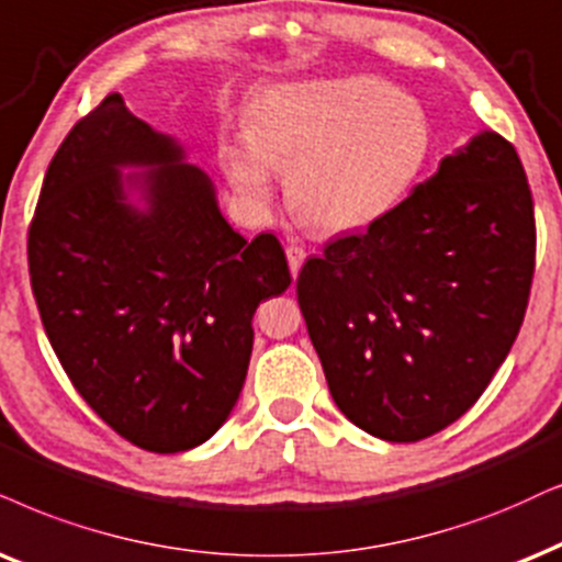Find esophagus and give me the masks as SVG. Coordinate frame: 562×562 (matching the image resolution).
Instances as JSON below:
<instances>
[{
	"instance_id": "34e87169",
	"label": "esophagus",
	"mask_w": 562,
	"mask_h": 562,
	"mask_svg": "<svg viewBox=\"0 0 562 562\" xmlns=\"http://www.w3.org/2000/svg\"><path fill=\"white\" fill-rule=\"evenodd\" d=\"M288 254V265H290V272H293V277H297V272H301L303 261H305V248L297 246V244H290L285 248Z\"/></svg>"
}]
</instances>
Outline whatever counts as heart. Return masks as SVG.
<instances>
[{"mask_svg":"<svg viewBox=\"0 0 562 562\" xmlns=\"http://www.w3.org/2000/svg\"><path fill=\"white\" fill-rule=\"evenodd\" d=\"M246 139L223 150L228 181L267 204L288 173V204L305 228H371L402 204L432 153V122L415 95L375 77L274 85L254 101Z\"/></svg>","mask_w":562,"mask_h":562,"instance_id":"obj_1","label":"heart"}]
</instances>
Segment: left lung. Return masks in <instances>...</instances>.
I'll return each mask as SVG.
<instances>
[{
    "mask_svg": "<svg viewBox=\"0 0 562 562\" xmlns=\"http://www.w3.org/2000/svg\"><path fill=\"white\" fill-rule=\"evenodd\" d=\"M535 246L521 160L485 130L366 233L305 261L297 303L347 420L392 443L459 420L521 329Z\"/></svg>",
    "mask_w": 562,
    "mask_h": 562,
    "instance_id": "obj_1",
    "label": "left lung"
}]
</instances>
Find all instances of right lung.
Here are the masks:
<instances>
[{
	"instance_id": "right-lung-1",
	"label": "right lung",
	"mask_w": 562,
	"mask_h": 562,
	"mask_svg": "<svg viewBox=\"0 0 562 562\" xmlns=\"http://www.w3.org/2000/svg\"><path fill=\"white\" fill-rule=\"evenodd\" d=\"M27 265L69 381L119 436L155 453L194 449L228 420L257 305L290 285L280 240L233 231L210 176L119 92L56 150Z\"/></svg>"
}]
</instances>
